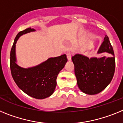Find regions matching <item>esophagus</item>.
<instances>
[{"mask_svg": "<svg viewBox=\"0 0 123 123\" xmlns=\"http://www.w3.org/2000/svg\"><path fill=\"white\" fill-rule=\"evenodd\" d=\"M66 55H67V57H68V61H71V57H72L71 54H70V53H67Z\"/></svg>", "mask_w": 123, "mask_h": 123, "instance_id": "esophagus-1", "label": "esophagus"}]
</instances>
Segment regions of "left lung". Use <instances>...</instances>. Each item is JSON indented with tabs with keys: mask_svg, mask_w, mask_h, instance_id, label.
I'll use <instances>...</instances> for the list:
<instances>
[{
	"mask_svg": "<svg viewBox=\"0 0 123 123\" xmlns=\"http://www.w3.org/2000/svg\"><path fill=\"white\" fill-rule=\"evenodd\" d=\"M107 53L111 57L88 58L77 54L72 57L77 85L82 92L88 95L99 93L110 84L115 70V58L113 47L105 36L98 54Z\"/></svg>",
	"mask_w": 123,
	"mask_h": 123,
	"instance_id": "8db88e82",
	"label": "left lung"
}]
</instances>
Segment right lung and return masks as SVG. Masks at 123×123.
Returning <instances> with one entry per match:
<instances>
[{
	"mask_svg": "<svg viewBox=\"0 0 123 123\" xmlns=\"http://www.w3.org/2000/svg\"><path fill=\"white\" fill-rule=\"evenodd\" d=\"M28 28L16 36L10 51V70L17 86L28 95L36 99H44L53 95L57 82V75L64 68L68 59L66 54L50 57L34 67L23 68L17 64L16 43L20 36L35 31Z\"/></svg>",
	"mask_w": 123,
	"mask_h": 123,
	"instance_id": "obj_1",
	"label": "right lung"
}]
</instances>
